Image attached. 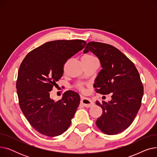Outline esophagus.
Returning <instances> with one entry per match:
<instances>
[{"mask_svg": "<svg viewBox=\"0 0 157 157\" xmlns=\"http://www.w3.org/2000/svg\"><path fill=\"white\" fill-rule=\"evenodd\" d=\"M81 102L83 105V106L86 107V108H90V107L94 105L93 102L88 98H82Z\"/></svg>", "mask_w": 157, "mask_h": 157, "instance_id": "obj_1", "label": "esophagus"}]
</instances>
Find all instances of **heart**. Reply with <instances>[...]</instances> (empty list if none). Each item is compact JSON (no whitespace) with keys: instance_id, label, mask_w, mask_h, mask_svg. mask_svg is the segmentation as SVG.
Returning a JSON list of instances; mask_svg holds the SVG:
<instances>
[{"instance_id":"1","label":"heart","mask_w":157,"mask_h":157,"mask_svg":"<svg viewBox=\"0 0 157 157\" xmlns=\"http://www.w3.org/2000/svg\"><path fill=\"white\" fill-rule=\"evenodd\" d=\"M95 58L92 55H84L83 57H82V60H93V59H95ZM78 88L81 90H83L81 88V86H78Z\"/></svg>"}]
</instances>
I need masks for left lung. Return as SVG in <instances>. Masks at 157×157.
I'll return each mask as SVG.
<instances>
[{
  "label": "left lung",
  "instance_id": "left-lung-1",
  "mask_svg": "<svg viewBox=\"0 0 157 157\" xmlns=\"http://www.w3.org/2000/svg\"><path fill=\"white\" fill-rule=\"evenodd\" d=\"M89 51L97 56L102 67L94 85L96 92L112 93L111 101H96L102 109L96 125L105 134L116 135L127 129L136 117L144 93L142 82L133 62L117 48L92 41L83 53Z\"/></svg>",
  "mask_w": 157,
  "mask_h": 157
}]
</instances>
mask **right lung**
Here are the masks:
<instances>
[{"label": "right lung", "mask_w": 157, "mask_h": 157, "mask_svg": "<svg viewBox=\"0 0 157 157\" xmlns=\"http://www.w3.org/2000/svg\"><path fill=\"white\" fill-rule=\"evenodd\" d=\"M86 44L80 39L49 41L29 52L20 66L16 81L20 107L41 134L58 136L71 125L80 102L79 94L69 90L55 101L50 92L62 78L65 62Z\"/></svg>", "instance_id": "1"}]
</instances>
